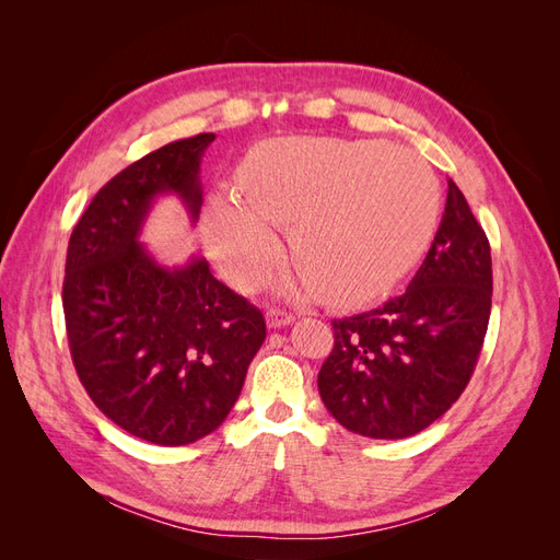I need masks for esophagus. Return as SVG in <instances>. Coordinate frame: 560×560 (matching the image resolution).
<instances>
[{
  "instance_id": "esophagus-1",
  "label": "esophagus",
  "mask_w": 560,
  "mask_h": 560,
  "mask_svg": "<svg viewBox=\"0 0 560 560\" xmlns=\"http://www.w3.org/2000/svg\"><path fill=\"white\" fill-rule=\"evenodd\" d=\"M266 322H268L270 329H280V327H284V325H290V322H294V315L273 308V311H268Z\"/></svg>"
}]
</instances>
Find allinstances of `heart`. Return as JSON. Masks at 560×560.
<instances>
[{
    "label": "heart",
    "instance_id": "b5f03b06",
    "mask_svg": "<svg viewBox=\"0 0 560 560\" xmlns=\"http://www.w3.org/2000/svg\"><path fill=\"white\" fill-rule=\"evenodd\" d=\"M238 186L243 199L212 196L202 224L226 280L252 290L278 264L273 221L287 224L301 282L331 303L362 301L399 280L430 243L439 212L432 167L378 140H268L243 161Z\"/></svg>",
    "mask_w": 560,
    "mask_h": 560
}]
</instances>
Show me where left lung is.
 <instances>
[{"mask_svg": "<svg viewBox=\"0 0 560 560\" xmlns=\"http://www.w3.org/2000/svg\"><path fill=\"white\" fill-rule=\"evenodd\" d=\"M490 296L488 238L448 179L442 224L409 290L381 308L331 322L334 350L317 374L327 411L371 439L430 428L474 374Z\"/></svg>", "mask_w": 560, "mask_h": 560, "instance_id": "1", "label": "left lung"}]
</instances>
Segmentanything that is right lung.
<instances>
[{"label": "right lung", "mask_w": 560, "mask_h": 560, "mask_svg": "<svg viewBox=\"0 0 560 560\" xmlns=\"http://www.w3.org/2000/svg\"><path fill=\"white\" fill-rule=\"evenodd\" d=\"M212 140L200 132L128 165L95 194L67 247L62 308L79 381L118 428L159 446L194 444L222 425L266 338L261 311L206 259L167 268L140 243L163 194L198 222Z\"/></svg>", "instance_id": "add662e5"}]
</instances>
